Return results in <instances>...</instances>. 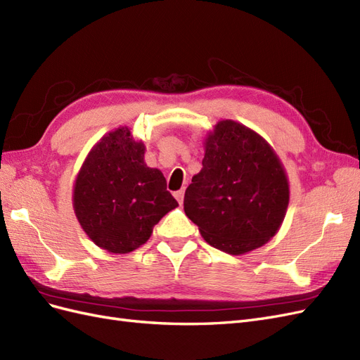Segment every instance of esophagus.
Wrapping results in <instances>:
<instances>
[{
    "instance_id": "1",
    "label": "esophagus",
    "mask_w": 360,
    "mask_h": 360,
    "mask_svg": "<svg viewBox=\"0 0 360 360\" xmlns=\"http://www.w3.org/2000/svg\"><path fill=\"white\" fill-rule=\"evenodd\" d=\"M174 197H176V200L179 201V204H181V202H183V198H184V189L177 191L176 193H174Z\"/></svg>"
}]
</instances>
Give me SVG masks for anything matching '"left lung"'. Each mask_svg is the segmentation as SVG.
Returning <instances> with one entry per match:
<instances>
[{
  "label": "left lung",
  "instance_id": "obj_1",
  "mask_svg": "<svg viewBox=\"0 0 360 360\" xmlns=\"http://www.w3.org/2000/svg\"><path fill=\"white\" fill-rule=\"evenodd\" d=\"M202 169L184 193V213L204 240L231 255L267 243L290 201L287 172L267 141L233 120H221L204 141Z\"/></svg>",
  "mask_w": 360,
  "mask_h": 360
}]
</instances>
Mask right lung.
Returning <instances> with one entry per match:
<instances>
[{"label":"right lung","mask_w":360,"mask_h":360,"mask_svg":"<svg viewBox=\"0 0 360 360\" xmlns=\"http://www.w3.org/2000/svg\"><path fill=\"white\" fill-rule=\"evenodd\" d=\"M146 146L129 127L101 138L76 176L73 210L85 234L112 254L144 245L153 226L179 202L158 168L144 162Z\"/></svg>","instance_id":"right-lung-1"}]
</instances>
